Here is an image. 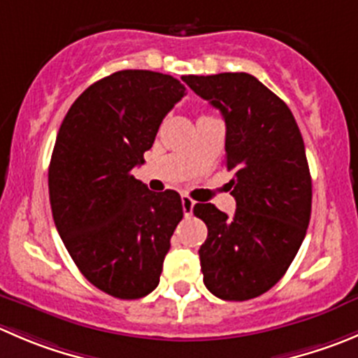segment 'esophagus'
I'll return each mask as SVG.
<instances>
[{"label":"esophagus","mask_w":358,"mask_h":358,"mask_svg":"<svg viewBox=\"0 0 358 358\" xmlns=\"http://www.w3.org/2000/svg\"><path fill=\"white\" fill-rule=\"evenodd\" d=\"M182 208H183V215H185V217H190L194 210V201L190 199L189 196H182Z\"/></svg>","instance_id":"esophagus-1"}]
</instances>
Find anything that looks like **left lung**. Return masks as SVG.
<instances>
[{"mask_svg": "<svg viewBox=\"0 0 358 358\" xmlns=\"http://www.w3.org/2000/svg\"><path fill=\"white\" fill-rule=\"evenodd\" d=\"M182 80L224 117L236 199L232 217L211 203L194 206L208 227L203 282L218 299H253L282 280L306 236L311 176L303 136L289 106L248 73Z\"/></svg>", "mask_w": 358, "mask_h": 358, "instance_id": "8db88e82", "label": "left lung"}]
</instances>
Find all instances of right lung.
I'll list each match as a JSON object with an SVG mask.
<instances>
[{"mask_svg": "<svg viewBox=\"0 0 358 358\" xmlns=\"http://www.w3.org/2000/svg\"><path fill=\"white\" fill-rule=\"evenodd\" d=\"M183 96L171 75L124 69L85 89L59 127L48 166L55 227L80 273L117 299L159 285L183 217L178 192L155 194L131 175Z\"/></svg>", "mask_w": 358, "mask_h": 358, "instance_id": "add662e5", "label": "right lung"}]
</instances>
